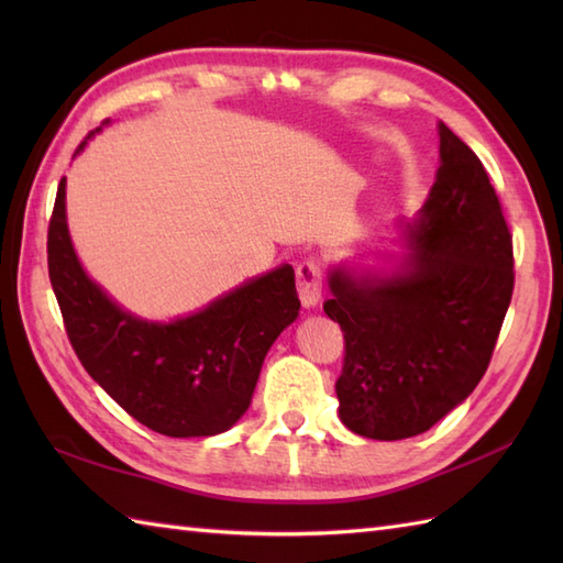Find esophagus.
Here are the masks:
<instances>
[{"instance_id":"obj_1","label":"esophagus","mask_w":563,"mask_h":563,"mask_svg":"<svg viewBox=\"0 0 563 563\" xmlns=\"http://www.w3.org/2000/svg\"><path fill=\"white\" fill-rule=\"evenodd\" d=\"M297 295H300V302L312 309L321 300V268L317 261H302L297 266Z\"/></svg>"}]
</instances>
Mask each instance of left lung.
Segmentation results:
<instances>
[{
    "mask_svg": "<svg viewBox=\"0 0 563 563\" xmlns=\"http://www.w3.org/2000/svg\"><path fill=\"white\" fill-rule=\"evenodd\" d=\"M435 184L406 222L409 254L389 273L329 271V319L345 357L339 416L353 433H426L484 377L508 312L512 236L479 157L438 123Z\"/></svg>",
    "mask_w": 563,
    "mask_h": 563,
    "instance_id": "obj_1",
    "label": "left lung"
}]
</instances>
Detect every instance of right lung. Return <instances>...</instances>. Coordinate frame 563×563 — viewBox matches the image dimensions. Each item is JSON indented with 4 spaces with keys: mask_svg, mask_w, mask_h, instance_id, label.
<instances>
[{
    "mask_svg": "<svg viewBox=\"0 0 563 563\" xmlns=\"http://www.w3.org/2000/svg\"><path fill=\"white\" fill-rule=\"evenodd\" d=\"M65 186L67 178L57 186L47 227V273L84 369L135 421L162 435L230 430L249 409L263 357L300 314L292 266L256 275L188 317L140 319L81 268L67 230Z\"/></svg>",
    "mask_w": 563,
    "mask_h": 563,
    "instance_id": "1",
    "label": "right lung"
}]
</instances>
